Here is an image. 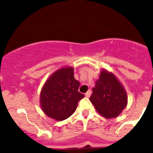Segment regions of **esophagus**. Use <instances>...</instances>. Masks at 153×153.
Masks as SVG:
<instances>
[{
    "mask_svg": "<svg viewBox=\"0 0 153 153\" xmlns=\"http://www.w3.org/2000/svg\"><path fill=\"white\" fill-rule=\"evenodd\" d=\"M90 95H91V91L90 90H89L87 92H86L85 96L86 97V98H89V97L90 96Z\"/></svg>",
    "mask_w": 153,
    "mask_h": 153,
    "instance_id": "34e87169",
    "label": "esophagus"
}]
</instances>
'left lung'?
Segmentation results:
<instances>
[{"instance_id":"1","label":"left lung","mask_w":153,"mask_h":153,"mask_svg":"<svg viewBox=\"0 0 153 153\" xmlns=\"http://www.w3.org/2000/svg\"><path fill=\"white\" fill-rule=\"evenodd\" d=\"M89 100L98 113L112 118L118 116L126 107L127 95L115 75L103 70Z\"/></svg>"}]
</instances>
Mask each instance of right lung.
I'll return each mask as SVG.
<instances>
[{
	"instance_id": "1",
	"label": "right lung",
	"mask_w": 153,
	"mask_h": 153,
	"mask_svg": "<svg viewBox=\"0 0 153 153\" xmlns=\"http://www.w3.org/2000/svg\"><path fill=\"white\" fill-rule=\"evenodd\" d=\"M80 83L74 78L72 67H64L51 75L41 92V106L46 115L63 121L73 114L84 97L78 92Z\"/></svg>"
}]
</instances>
